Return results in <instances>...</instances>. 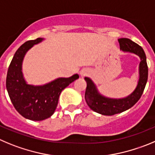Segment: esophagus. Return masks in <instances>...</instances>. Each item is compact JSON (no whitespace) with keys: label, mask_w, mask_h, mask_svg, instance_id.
I'll return each instance as SVG.
<instances>
[{"label":"esophagus","mask_w":155,"mask_h":155,"mask_svg":"<svg viewBox=\"0 0 155 155\" xmlns=\"http://www.w3.org/2000/svg\"><path fill=\"white\" fill-rule=\"evenodd\" d=\"M88 70H86V69H82V70L80 71V76H82V77H83V76H86V75L88 74Z\"/></svg>","instance_id":"1"}]
</instances>
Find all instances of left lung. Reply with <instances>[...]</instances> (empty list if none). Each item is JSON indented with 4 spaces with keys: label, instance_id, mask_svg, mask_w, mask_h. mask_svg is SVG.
<instances>
[{
    "label": "left lung",
    "instance_id": "1",
    "mask_svg": "<svg viewBox=\"0 0 155 155\" xmlns=\"http://www.w3.org/2000/svg\"><path fill=\"white\" fill-rule=\"evenodd\" d=\"M118 40L120 50L126 53H134L140 57L139 79L136 88L130 95L121 99H113L100 94L93 81L90 78L85 77L87 83L85 92L86 103L92 110L103 115H113L131 108L141 98L147 81L148 69L145 53L141 47L128 38H120Z\"/></svg>",
    "mask_w": 155,
    "mask_h": 155
}]
</instances>
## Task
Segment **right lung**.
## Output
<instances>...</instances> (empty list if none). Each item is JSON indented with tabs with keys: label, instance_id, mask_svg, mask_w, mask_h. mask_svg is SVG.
I'll list each match as a JSON object with an SVG mask.
<instances>
[{
	"label": "right lung",
	"instance_id": "add662e5",
	"mask_svg": "<svg viewBox=\"0 0 155 155\" xmlns=\"http://www.w3.org/2000/svg\"><path fill=\"white\" fill-rule=\"evenodd\" d=\"M43 40H29L19 47L11 60L6 79L7 90L16 110L32 121L50 118L56 110L62 91L79 77L75 74L69 78H57L41 86L27 83L22 71L24 58L30 48Z\"/></svg>",
	"mask_w": 155,
	"mask_h": 155
}]
</instances>
